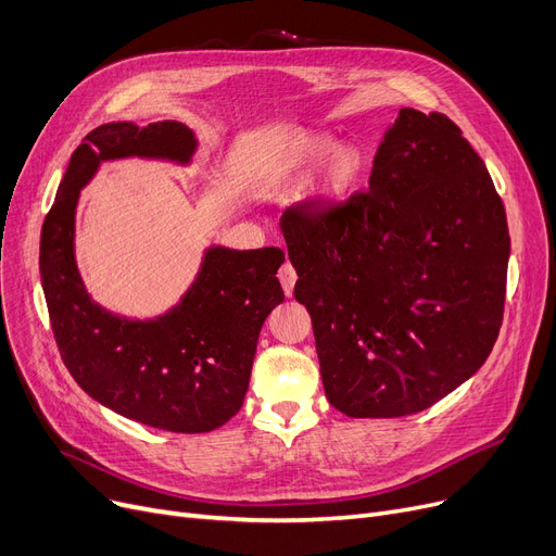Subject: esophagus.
Instances as JSON below:
<instances>
[{
    "instance_id": "esophagus-1",
    "label": "esophagus",
    "mask_w": 556,
    "mask_h": 556,
    "mask_svg": "<svg viewBox=\"0 0 556 556\" xmlns=\"http://www.w3.org/2000/svg\"><path fill=\"white\" fill-rule=\"evenodd\" d=\"M279 281H281V288H283L286 298L293 295V288H295V281H298V270L290 266L288 261L279 268Z\"/></svg>"
}]
</instances>
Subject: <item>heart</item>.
I'll return each mask as SVG.
<instances>
[{
    "label": "heart",
    "instance_id": "b5f03b06",
    "mask_svg": "<svg viewBox=\"0 0 556 556\" xmlns=\"http://www.w3.org/2000/svg\"><path fill=\"white\" fill-rule=\"evenodd\" d=\"M333 148V139L329 135H317L311 137L293 162L295 168L306 166L323 155H327ZM363 170V153L356 149L354 143H340L336 146L331 155L327 157L323 178L317 182V200L323 204H338L346 198V193L352 191L354 182L358 180V175ZM290 173V168L286 170Z\"/></svg>",
    "mask_w": 556,
    "mask_h": 556
}]
</instances>
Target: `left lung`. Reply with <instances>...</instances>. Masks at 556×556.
<instances>
[{"instance_id": "obj_1", "label": "left lung", "mask_w": 556, "mask_h": 556, "mask_svg": "<svg viewBox=\"0 0 556 556\" xmlns=\"http://www.w3.org/2000/svg\"><path fill=\"white\" fill-rule=\"evenodd\" d=\"M281 233L336 410L421 413L489 358L505 311L507 216L446 114L401 108L369 191L288 207Z\"/></svg>"}]
</instances>
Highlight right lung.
I'll return each mask as SVG.
<instances>
[{
    "instance_id": "add662e5",
    "label": "right lung",
    "mask_w": 556,
    "mask_h": 556,
    "mask_svg": "<svg viewBox=\"0 0 556 556\" xmlns=\"http://www.w3.org/2000/svg\"><path fill=\"white\" fill-rule=\"evenodd\" d=\"M198 149L180 122L103 124L74 151L40 237V277L58 352L94 401L168 432H210L241 410L258 333L283 302L279 248L204 250L182 300L153 319H128L85 290L74 254L80 189L101 162L146 157L189 164Z\"/></svg>"
}]
</instances>
